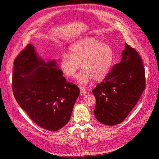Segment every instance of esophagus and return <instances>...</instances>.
<instances>
[{
  "mask_svg": "<svg viewBox=\"0 0 159 159\" xmlns=\"http://www.w3.org/2000/svg\"><path fill=\"white\" fill-rule=\"evenodd\" d=\"M80 95H81L83 96V95H85L87 94V90H86V89L80 88Z\"/></svg>",
  "mask_w": 159,
  "mask_h": 159,
  "instance_id": "esophagus-1",
  "label": "esophagus"
}]
</instances>
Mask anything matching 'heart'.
<instances>
[{
  "label": "heart",
  "instance_id": "b5f03b06",
  "mask_svg": "<svg viewBox=\"0 0 159 159\" xmlns=\"http://www.w3.org/2000/svg\"><path fill=\"white\" fill-rule=\"evenodd\" d=\"M69 53H64L61 58V68L66 76L74 77L80 69L77 82L86 86L93 79L103 80L110 73L114 61V50L108 44L94 37H86L73 44Z\"/></svg>",
  "mask_w": 159,
  "mask_h": 159
}]
</instances>
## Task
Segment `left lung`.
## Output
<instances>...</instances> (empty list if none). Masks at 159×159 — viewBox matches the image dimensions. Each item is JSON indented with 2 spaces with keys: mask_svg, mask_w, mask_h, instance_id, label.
Wrapping results in <instances>:
<instances>
[{
  "mask_svg": "<svg viewBox=\"0 0 159 159\" xmlns=\"http://www.w3.org/2000/svg\"><path fill=\"white\" fill-rule=\"evenodd\" d=\"M121 56V61L92 91L95 118L107 126L126 119L145 89V70L139 53L126 44Z\"/></svg>",
  "mask_w": 159,
  "mask_h": 159,
  "instance_id": "left-lung-1",
  "label": "left lung"
}]
</instances>
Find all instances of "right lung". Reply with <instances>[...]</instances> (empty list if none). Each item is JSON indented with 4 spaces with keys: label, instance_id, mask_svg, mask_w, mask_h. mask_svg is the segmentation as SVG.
Returning <instances> with one entry per match:
<instances>
[{
    "label": "right lung",
    "instance_id": "1",
    "mask_svg": "<svg viewBox=\"0 0 159 159\" xmlns=\"http://www.w3.org/2000/svg\"><path fill=\"white\" fill-rule=\"evenodd\" d=\"M13 75L15 98L33 122L52 131L69 122L80 90L66 82L56 61L45 62L31 44L15 58Z\"/></svg>",
    "mask_w": 159,
    "mask_h": 159
}]
</instances>
